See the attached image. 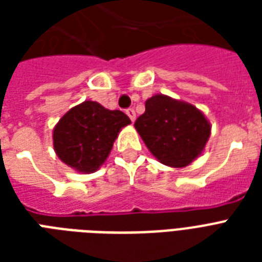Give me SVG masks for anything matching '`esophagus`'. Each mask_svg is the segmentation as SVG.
Listing matches in <instances>:
<instances>
[{"instance_id":"esophagus-1","label":"esophagus","mask_w":262,"mask_h":262,"mask_svg":"<svg viewBox=\"0 0 262 262\" xmlns=\"http://www.w3.org/2000/svg\"><path fill=\"white\" fill-rule=\"evenodd\" d=\"M126 114H127V117L130 118L132 122H135V119H136V111L133 110V108H127V110H126Z\"/></svg>"}]
</instances>
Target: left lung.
I'll list each match as a JSON object with an SVG mask.
<instances>
[{
  "label": "left lung",
  "instance_id": "obj_1",
  "mask_svg": "<svg viewBox=\"0 0 262 262\" xmlns=\"http://www.w3.org/2000/svg\"><path fill=\"white\" fill-rule=\"evenodd\" d=\"M152 155L168 167H186L203 154L211 123L190 103L156 94L145 102V113L135 122Z\"/></svg>",
  "mask_w": 262,
  "mask_h": 262
}]
</instances>
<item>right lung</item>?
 Returning a JSON list of instances; mask_svg holds the SVG:
<instances>
[{
    "label": "right lung",
    "mask_w": 262,
    "mask_h": 262,
    "mask_svg": "<svg viewBox=\"0 0 262 262\" xmlns=\"http://www.w3.org/2000/svg\"><path fill=\"white\" fill-rule=\"evenodd\" d=\"M130 119L119 110L85 100L72 107L53 129V145L59 160L81 174L99 170L115 139Z\"/></svg>",
    "instance_id": "add662e5"
}]
</instances>
